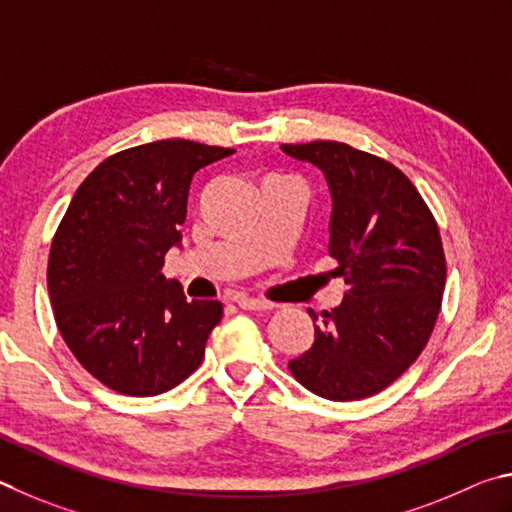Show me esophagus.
Returning <instances> with one entry per match:
<instances>
[{"label": "esophagus", "mask_w": 512, "mask_h": 512, "mask_svg": "<svg viewBox=\"0 0 512 512\" xmlns=\"http://www.w3.org/2000/svg\"><path fill=\"white\" fill-rule=\"evenodd\" d=\"M238 308H242V310H270V308H274V306H272L270 301L242 297V299H238Z\"/></svg>", "instance_id": "34e87169"}]
</instances>
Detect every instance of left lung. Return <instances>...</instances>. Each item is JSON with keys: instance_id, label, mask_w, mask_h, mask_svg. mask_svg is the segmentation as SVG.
Returning a JSON list of instances; mask_svg holds the SVG:
<instances>
[{"instance_id": "1", "label": "left lung", "mask_w": 512, "mask_h": 512, "mask_svg": "<svg viewBox=\"0 0 512 512\" xmlns=\"http://www.w3.org/2000/svg\"><path fill=\"white\" fill-rule=\"evenodd\" d=\"M281 148L326 177L333 197L328 251L348 288L315 324V344L288 366L326 400L375 396L416 362L441 312L447 267L438 224L389 161L339 141Z\"/></svg>"}]
</instances>
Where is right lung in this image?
<instances>
[{"instance_id":"add662e5","label":"right lung","mask_w":512,"mask_h":512,"mask_svg":"<svg viewBox=\"0 0 512 512\" xmlns=\"http://www.w3.org/2000/svg\"><path fill=\"white\" fill-rule=\"evenodd\" d=\"M231 148L143 143L87 175L53 236L47 285L62 339L83 369L123 396H157L204 360L220 301H186L161 274L179 245L188 186Z\"/></svg>"}]
</instances>
